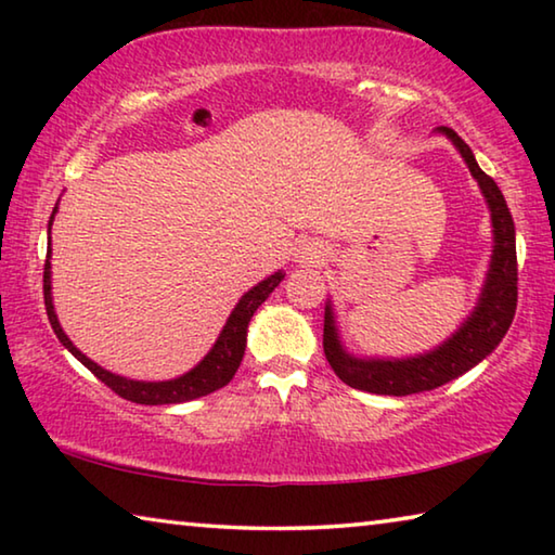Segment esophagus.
<instances>
[{
	"instance_id": "obj_1",
	"label": "esophagus",
	"mask_w": 555,
	"mask_h": 555,
	"mask_svg": "<svg viewBox=\"0 0 555 555\" xmlns=\"http://www.w3.org/2000/svg\"><path fill=\"white\" fill-rule=\"evenodd\" d=\"M298 264L300 267H321L325 264V249L321 242H306L298 249Z\"/></svg>"
}]
</instances>
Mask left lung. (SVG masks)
Returning <instances> with one entry per match:
<instances>
[{
  "mask_svg": "<svg viewBox=\"0 0 555 555\" xmlns=\"http://www.w3.org/2000/svg\"><path fill=\"white\" fill-rule=\"evenodd\" d=\"M438 131L450 139L465 158L469 173L490 205L494 249L490 271H487L480 300L467 321L457 327L453 337H448L436 350L406 360H362L345 350L337 337L335 315L331 300L325 306V325H323V350L333 372L347 387L362 389L370 393H387V397H409V393L430 391L436 387L457 379L460 374L473 370L477 362H482L502 337L509 331L516 313V237L514 220L506 208V201L500 188L477 166L469 146L460 139L453 129L440 127Z\"/></svg>",
  "mask_w": 555,
  "mask_h": 555,
  "instance_id": "left-lung-1",
  "label": "left lung"
}]
</instances>
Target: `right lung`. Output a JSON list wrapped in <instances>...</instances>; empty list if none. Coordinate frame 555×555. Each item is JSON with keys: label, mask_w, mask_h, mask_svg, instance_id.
<instances>
[{"label": "right lung", "mask_w": 555, "mask_h": 555, "mask_svg": "<svg viewBox=\"0 0 555 555\" xmlns=\"http://www.w3.org/2000/svg\"><path fill=\"white\" fill-rule=\"evenodd\" d=\"M55 210L59 208H53V215ZM53 215L49 220V234H51ZM281 279H284V271H274V274L267 276L264 281H259L255 288H249L247 294L240 298V304L234 306V311L230 313L228 323H224L220 337L215 340L212 350L205 354L191 372H185L183 377H176L168 382H137V379L119 377V374L102 370L98 362H92L90 357L82 354L78 347L70 343V337L63 333V327L59 323V315L53 311L51 237H49V251H46V264H43V300H46V313H49L53 333L63 343L65 350L78 357V360L86 364V367L95 374L100 382H105L107 387L115 393H119L121 399L144 403V406H158V403H183V401L205 397V393H210L215 389H222L224 384L234 377V372H237L244 357V347H247V325L251 321V315H255L257 308L269 298L271 291L281 284Z\"/></svg>", "instance_id": "1"}]
</instances>
